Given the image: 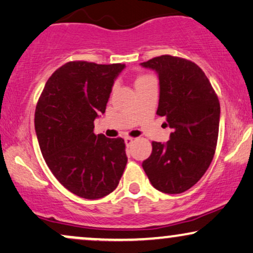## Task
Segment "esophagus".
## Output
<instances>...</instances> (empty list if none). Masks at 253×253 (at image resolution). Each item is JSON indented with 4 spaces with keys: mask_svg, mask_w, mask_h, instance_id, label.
Segmentation results:
<instances>
[{
    "mask_svg": "<svg viewBox=\"0 0 253 253\" xmlns=\"http://www.w3.org/2000/svg\"><path fill=\"white\" fill-rule=\"evenodd\" d=\"M124 142H126V146H130L133 143V138L132 137H126V138H124Z\"/></svg>",
    "mask_w": 253,
    "mask_h": 253,
    "instance_id": "1",
    "label": "esophagus"
}]
</instances>
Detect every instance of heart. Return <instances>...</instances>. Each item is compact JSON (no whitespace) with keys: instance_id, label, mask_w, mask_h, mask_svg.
Wrapping results in <instances>:
<instances>
[{"instance_id":"heart-1","label":"heart","mask_w":253,"mask_h":253,"mask_svg":"<svg viewBox=\"0 0 253 253\" xmlns=\"http://www.w3.org/2000/svg\"><path fill=\"white\" fill-rule=\"evenodd\" d=\"M151 77H152V76H150V75H146V74L138 75V76H137L136 80H135V85H136V84H138V83L144 82V81H146V80L151 79Z\"/></svg>"}]
</instances>
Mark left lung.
Returning a JSON list of instances; mask_svg holds the SVG:
<instances>
[{"label": "left lung", "mask_w": 253, "mask_h": 253, "mask_svg": "<svg viewBox=\"0 0 253 253\" xmlns=\"http://www.w3.org/2000/svg\"><path fill=\"white\" fill-rule=\"evenodd\" d=\"M157 71L160 103L157 115L172 129L165 144L152 142V152L142 167L154 188L182 193L207 172L216 151L220 105L217 93L192 61L162 55L143 62Z\"/></svg>", "instance_id": "obj_1"}]
</instances>
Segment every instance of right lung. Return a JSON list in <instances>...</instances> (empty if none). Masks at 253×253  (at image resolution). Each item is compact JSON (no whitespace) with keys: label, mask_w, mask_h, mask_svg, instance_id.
<instances>
[{"label":"right lung","mask_w":253,"mask_h":253,"mask_svg":"<svg viewBox=\"0 0 253 253\" xmlns=\"http://www.w3.org/2000/svg\"><path fill=\"white\" fill-rule=\"evenodd\" d=\"M126 64L68 62L46 81L35 110V130L46 165L65 189L85 199L114 191L127 162L121 137L93 132L114 80Z\"/></svg>","instance_id":"add662e5"}]
</instances>
